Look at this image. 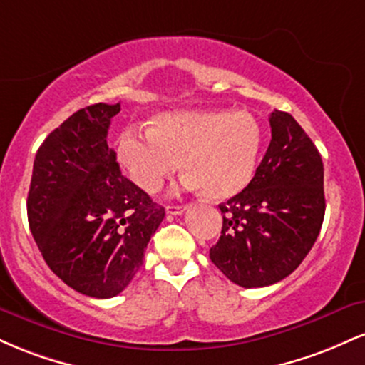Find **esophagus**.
Segmentation results:
<instances>
[{"label": "esophagus", "mask_w": 365, "mask_h": 365, "mask_svg": "<svg viewBox=\"0 0 365 365\" xmlns=\"http://www.w3.org/2000/svg\"><path fill=\"white\" fill-rule=\"evenodd\" d=\"M166 212L173 216H180L185 212V206H173V204H171V206H166Z\"/></svg>", "instance_id": "obj_1"}]
</instances>
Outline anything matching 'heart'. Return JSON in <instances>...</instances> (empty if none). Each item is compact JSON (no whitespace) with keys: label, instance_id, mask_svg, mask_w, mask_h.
<instances>
[{"label":"heart","instance_id":"b5f03b06","mask_svg":"<svg viewBox=\"0 0 365 365\" xmlns=\"http://www.w3.org/2000/svg\"><path fill=\"white\" fill-rule=\"evenodd\" d=\"M262 145L254 115L230 110L158 113L149 130L125 128L116 154L127 175L148 194H156L178 170L187 188L223 200L249 185Z\"/></svg>","mask_w":365,"mask_h":365}]
</instances>
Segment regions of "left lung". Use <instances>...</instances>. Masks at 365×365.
I'll list each match as a JSON object with an SVG mask.
<instances>
[{"instance_id":"left-lung-1","label":"left lung","mask_w":365,"mask_h":365,"mask_svg":"<svg viewBox=\"0 0 365 365\" xmlns=\"http://www.w3.org/2000/svg\"><path fill=\"white\" fill-rule=\"evenodd\" d=\"M269 125V148L254 178L220 204L223 228L209 250L217 269L244 288L267 287L292 274L324 220L319 150L288 113H271Z\"/></svg>"}]
</instances>
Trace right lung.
Wrapping results in <instances>:
<instances>
[{"label":"right lung","instance_id":"right-lung-1","mask_svg":"<svg viewBox=\"0 0 365 365\" xmlns=\"http://www.w3.org/2000/svg\"><path fill=\"white\" fill-rule=\"evenodd\" d=\"M120 104L73 113L37 149L27 216L46 264L70 288L111 299L132 282L165 207L120 171L108 128Z\"/></svg>","mask_w":365,"mask_h":365}]
</instances>
